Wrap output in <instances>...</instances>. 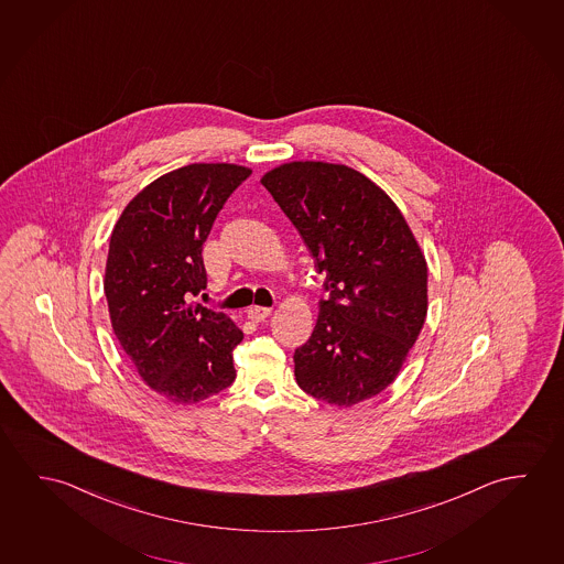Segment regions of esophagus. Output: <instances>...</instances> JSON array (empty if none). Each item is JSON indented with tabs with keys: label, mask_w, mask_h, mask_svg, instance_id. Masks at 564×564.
Returning <instances> with one entry per match:
<instances>
[{
	"label": "esophagus",
	"mask_w": 564,
	"mask_h": 564,
	"mask_svg": "<svg viewBox=\"0 0 564 564\" xmlns=\"http://www.w3.org/2000/svg\"><path fill=\"white\" fill-rule=\"evenodd\" d=\"M247 315H249V319H252V322H262V319H267L268 315H270V307L250 306L247 310Z\"/></svg>",
	"instance_id": "obj_1"
}]
</instances>
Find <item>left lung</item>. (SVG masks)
<instances>
[{
	"label": "left lung",
	"mask_w": 564,
	"mask_h": 564,
	"mask_svg": "<svg viewBox=\"0 0 564 564\" xmlns=\"http://www.w3.org/2000/svg\"><path fill=\"white\" fill-rule=\"evenodd\" d=\"M262 185L324 274L314 334L294 354L302 391L351 406L384 391L426 317L429 268L387 193L347 165L294 162Z\"/></svg>",
	"instance_id": "left-lung-1"
}]
</instances>
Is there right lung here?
<instances>
[{"label":"right lung","mask_w":564,"mask_h":564,"mask_svg":"<svg viewBox=\"0 0 564 564\" xmlns=\"http://www.w3.org/2000/svg\"><path fill=\"white\" fill-rule=\"evenodd\" d=\"M230 163L165 173L128 203L106 260L105 294L116 337L143 381L177 404L232 384V319L193 302L207 288L203 242L225 200L250 175Z\"/></svg>","instance_id":"obj_1"}]
</instances>
